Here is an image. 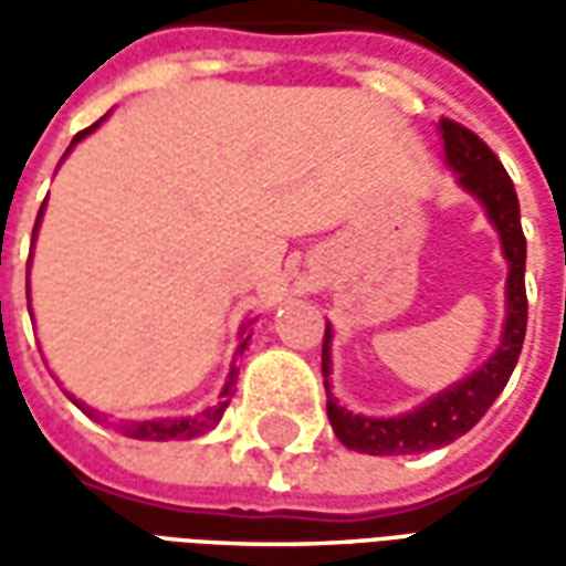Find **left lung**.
<instances>
[{
	"label": "left lung",
	"instance_id": "left-lung-1",
	"mask_svg": "<svg viewBox=\"0 0 566 566\" xmlns=\"http://www.w3.org/2000/svg\"><path fill=\"white\" fill-rule=\"evenodd\" d=\"M439 136H442L446 166L458 175V187L485 209V218L500 235V251L506 260L503 331H500L497 348L470 376L442 388L430 400L409 409L403 416L379 418L352 412L333 397V327L327 321L324 355H321L324 391H327V418H331L333 433L339 437V442L348 449L364 451V454H418V451H433L463 437L470 427H475L479 418L485 416L488 406L497 400L500 391L506 388L512 369L518 364V355H522L524 331H527V294H524L527 242H524L522 233L518 197H515L512 178L503 169V163L494 157V150L488 148L475 133L463 129L461 124L439 120Z\"/></svg>",
	"mask_w": 566,
	"mask_h": 566
}]
</instances>
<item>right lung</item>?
<instances>
[{
	"label": "right lung",
	"instance_id": "add662e5",
	"mask_svg": "<svg viewBox=\"0 0 566 566\" xmlns=\"http://www.w3.org/2000/svg\"><path fill=\"white\" fill-rule=\"evenodd\" d=\"M105 117H108V115H105ZM105 117H99V120H96L93 127L81 129L78 136L72 139V145H69V148H66V154H63V160H66V157H69V150L75 148V145H78L81 139H87L93 129L103 124ZM42 214H44V202H42V209H39V218H35L32 242H35V235H39V223H42ZM30 260H32V254H30ZM27 296H30V291H27ZM30 315H32V312H30ZM251 324H254V321H248V324H242V331H239V352H245V345L251 343V331H248ZM235 373H239V369H235V364H233V367H230V376H227V381H223L221 403L209 406V409H202L199 416L148 418V421H120V424H115V427H117V430H120V433H124V437H129V439H148V442H169V439H197V437H202V433H209L211 427H218V421H221V416H223V409L230 406V397H233V385H235ZM69 400L78 406L81 412H87V416H91V418H96V421H108V418H105L103 412H96V409L84 403V400H75L72 394H69Z\"/></svg>",
	"mask_w": 566,
	"mask_h": 566
}]
</instances>
